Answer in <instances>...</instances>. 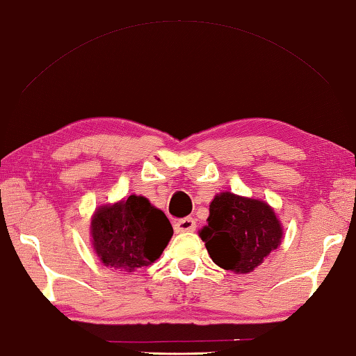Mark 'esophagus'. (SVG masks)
Here are the masks:
<instances>
[{
  "instance_id": "1",
  "label": "esophagus",
  "mask_w": 356,
  "mask_h": 356,
  "mask_svg": "<svg viewBox=\"0 0 356 356\" xmlns=\"http://www.w3.org/2000/svg\"><path fill=\"white\" fill-rule=\"evenodd\" d=\"M173 229L177 233H184V232H194L195 230V220L192 218H184L175 220Z\"/></svg>"
}]
</instances>
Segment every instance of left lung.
Wrapping results in <instances>:
<instances>
[{"label": "left lung", "mask_w": 356, "mask_h": 356, "mask_svg": "<svg viewBox=\"0 0 356 356\" xmlns=\"http://www.w3.org/2000/svg\"><path fill=\"white\" fill-rule=\"evenodd\" d=\"M199 232L214 264L238 275L254 271L282 241V225L266 202L220 192Z\"/></svg>", "instance_id": "8db88e82"}]
</instances>
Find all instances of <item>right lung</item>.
I'll return each instance as SVG.
<instances>
[{
  "mask_svg": "<svg viewBox=\"0 0 356 356\" xmlns=\"http://www.w3.org/2000/svg\"><path fill=\"white\" fill-rule=\"evenodd\" d=\"M172 235L170 220L142 195L99 207L91 219V243L99 260L126 273L154 264Z\"/></svg>",
  "mask_w": 356,
  "mask_h": 356,
  "instance_id": "right-lung-1",
  "label": "right lung"
}]
</instances>
